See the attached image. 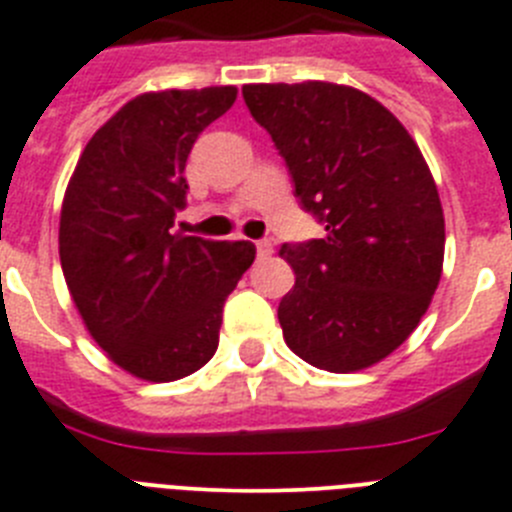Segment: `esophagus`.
Returning a JSON list of instances; mask_svg holds the SVG:
<instances>
[{"label": "esophagus", "mask_w": 512, "mask_h": 512, "mask_svg": "<svg viewBox=\"0 0 512 512\" xmlns=\"http://www.w3.org/2000/svg\"><path fill=\"white\" fill-rule=\"evenodd\" d=\"M257 255L260 257L273 255V242H270V239H257Z\"/></svg>", "instance_id": "obj_1"}]
</instances>
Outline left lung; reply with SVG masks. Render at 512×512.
<instances>
[{"mask_svg": "<svg viewBox=\"0 0 512 512\" xmlns=\"http://www.w3.org/2000/svg\"><path fill=\"white\" fill-rule=\"evenodd\" d=\"M242 96L326 229L280 247L296 273L278 306L285 344L321 370H365L411 336L439 285L446 237L431 170L403 124L357 89L250 84Z\"/></svg>", "mask_w": 512, "mask_h": 512, "instance_id": "left-lung-1", "label": "left lung"}]
</instances>
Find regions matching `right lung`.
Listing matches in <instances>:
<instances>
[{
	"mask_svg": "<svg viewBox=\"0 0 512 512\" xmlns=\"http://www.w3.org/2000/svg\"><path fill=\"white\" fill-rule=\"evenodd\" d=\"M237 99L234 86L127 101L78 158L61 211V267L86 329L112 362L150 382L214 357L224 301L252 242L173 232L193 142Z\"/></svg>",
	"mask_w": 512,
	"mask_h": 512,
	"instance_id": "obj_1",
	"label": "right lung"
}]
</instances>
